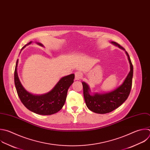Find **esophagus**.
<instances>
[{"label": "esophagus", "mask_w": 150, "mask_h": 150, "mask_svg": "<svg viewBox=\"0 0 150 150\" xmlns=\"http://www.w3.org/2000/svg\"><path fill=\"white\" fill-rule=\"evenodd\" d=\"M82 77V74L81 72L77 71L75 73V80H79V79H81Z\"/></svg>", "instance_id": "1"}]
</instances>
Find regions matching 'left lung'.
I'll return each instance as SVG.
<instances>
[{"label": "left lung", "mask_w": 150, "mask_h": 150, "mask_svg": "<svg viewBox=\"0 0 150 150\" xmlns=\"http://www.w3.org/2000/svg\"><path fill=\"white\" fill-rule=\"evenodd\" d=\"M120 48L125 49L115 42H112ZM126 54L130 64V71L123 83L114 91L106 93L89 94V88L84 82H82L83 91L85 101L87 107L92 112L97 114H106L114 111L121 105L128 98L132 87L133 76V66L127 51Z\"/></svg>", "instance_id": "left-lung-1"}]
</instances>
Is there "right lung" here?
Here are the masks:
<instances>
[{"label": "right lung", "instance_id": "add662e5", "mask_svg": "<svg viewBox=\"0 0 150 150\" xmlns=\"http://www.w3.org/2000/svg\"><path fill=\"white\" fill-rule=\"evenodd\" d=\"M31 42L25 45L22 49ZM38 44L43 46L40 43ZM18 63V59L14 72L15 85L18 95L25 107L33 112L43 115H52L59 111L65 103L68 88L74 82L75 75L71 74L62 78L55 87L47 93L35 95L27 92L22 86L17 74Z\"/></svg>", "mask_w": 150, "mask_h": 150}]
</instances>
